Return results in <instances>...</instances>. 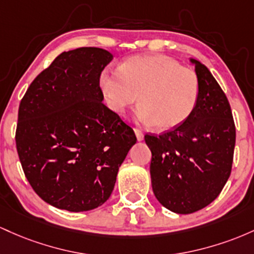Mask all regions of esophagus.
<instances>
[{
  "instance_id": "1",
  "label": "esophagus",
  "mask_w": 254,
  "mask_h": 254,
  "mask_svg": "<svg viewBox=\"0 0 254 254\" xmlns=\"http://www.w3.org/2000/svg\"><path fill=\"white\" fill-rule=\"evenodd\" d=\"M134 133H135V135H136V139H138L139 141L144 139V133H142L141 130L139 129V128H134Z\"/></svg>"
}]
</instances>
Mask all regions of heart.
Instances as JSON below:
<instances>
[{
	"label": "heart",
	"mask_w": 254,
	"mask_h": 254,
	"mask_svg": "<svg viewBox=\"0 0 254 254\" xmlns=\"http://www.w3.org/2000/svg\"><path fill=\"white\" fill-rule=\"evenodd\" d=\"M99 86L108 107L124 115L138 101L136 119L157 129L180 126L194 110L200 95L198 74L161 54L135 55L125 60L119 72L105 69Z\"/></svg>",
	"instance_id": "1"
}]
</instances>
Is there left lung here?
<instances>
[{
  "instance_id": "obj_1",
  "label": "left lung",
  "mask_w": 254,
  "mask_h": 254,
  "mask_svg": "<svg viewBox=\"0 0 254 254\" xmlns=\"http://www.w3.org/2000/svg\"><path fill=\"white\" fill-rule=\"evenodd\" d=\"M200 95L180 126L159 135L146 134L152 153L151 184L156 198L170 211L192 213L217 198L232 172L235 124L223 90L196 60Z\"/></svg>"
}]
</instances>
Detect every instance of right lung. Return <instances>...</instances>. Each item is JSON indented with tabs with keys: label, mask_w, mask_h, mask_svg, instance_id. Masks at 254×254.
<instances>
[{
	"label": "right lung",
	"mask_w": 254,
	"mask_h": 254,
	"mask_svg": "<svg viewBox=\"0 0 254 254\" xmlns=\"http://www.w3.org/2000/svg\"><path fill=\"white\" fill-rule=\"evenodd\" d=\"M113 60L101 48L62 53L19 105L15 142L31 187L58 209L79 212L109 199L136 136L103 102L99 78Z\"/></svg>",
	"instance_id": "add662e5"
}]
</instances>
